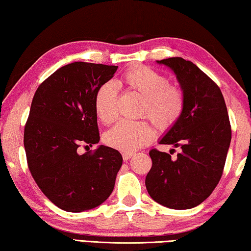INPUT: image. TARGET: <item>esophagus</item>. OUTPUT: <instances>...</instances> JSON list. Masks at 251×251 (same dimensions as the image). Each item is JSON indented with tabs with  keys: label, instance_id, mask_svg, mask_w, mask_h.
<instances>
[{
	"label": "esophagus",
	"instance_id": "34e87169",
	"mask_svg": "<svg viewBox=\"0 0 251 251\" xmlns=\"http://www.w3.org/2000/svg\"><path fill=\"white\" fill-rule=\"evenodd\" d=\"M133 155H134V152H131V151H125V152H123V159H124V160H128Z\"/></svg>",
	"mask_w": 251,
	"mask_h": 251
}]
</instances>
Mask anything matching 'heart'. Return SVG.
I'll use <instances>...</instances> for the list:
<instances>
[{
    "label": "heart",
    "instance_id": "heart-1",
    "mask_svg": "<svg viewBox=\"0 0 251 251\" xmlns=\"http://www.w3.org/2000/svg\"><path fill=\"white\" fill-rule=\"evenodd\" d=\"M121 85L142 99L139 115L146 116L159 129L171 128L179 120L185 107L181 87L168 84L164 74L147 66H136L126 72ZM97 117L105 125L117 118V92L112 83H105L97 90L94 99ZM155 130L146 122H121L106 131L104 142L116 150L134 151L150 144Z\"/></svg>",
    "mask_w": 251,
    "mask_h": 251
}]
</instances>
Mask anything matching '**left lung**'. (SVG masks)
Returning <instances> with one entry per match:
<instances>
[{"label": "left lung", "instance_id": "8db88e82", "mask_svg": "<svg viewBox=\"0 0 251 251\" xmlns=\"http://www.w3.org/2000/svg\"><path fill=\"white\" fill-rule=\"evenodd\" d=\"M168 66L185 95L179 120L159 144L180 147L174 160L151 150L152 165L145 185L156 202L172 209H190L210 196L222 178L231 127L222 91L193 62L181 57L157 61Z\"/></svg>", "mask_w": 251, "mask_h": 251}]
</instances>
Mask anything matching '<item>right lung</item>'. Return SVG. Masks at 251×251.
Listing matches in <instances>:
<instances>
[{
  "label": "right lung",
  "mask_w": 251,
  "mask_h": 251,
  "mask_svg": "<svg viewBox=\"0 0 251 251\" xmlns=\"http://www.w3.org/2000/svg\"><path fill=\"white\" fill-rule=\"evenodd\" d=\"M118 66L75 62L58 69L34 94L24 128L28 169L40 189L63 210L79 212L112 194L123 164L121 152L100 145L95 94Z\"/></svg>",
  "instance_id": "obj_1"
}]
</instances>
